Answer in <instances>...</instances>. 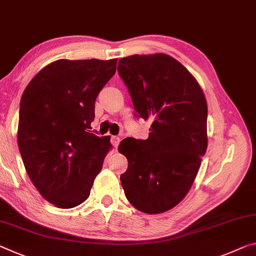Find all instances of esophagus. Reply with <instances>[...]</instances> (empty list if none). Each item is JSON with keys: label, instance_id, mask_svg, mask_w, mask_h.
I'll return each instance as SVG.
<instances>
[{"label": "esophagus", "instance_id": "obj_1", "mask_svg": "<svg viewBox=\"0 0 256 256\" xmlns=\"http://www.w3.org/2000/svg\"><path fill=\"white\" fill-rule=\"evenodd\" d=\"M110 141H112V144L114 146V147H117V146L120 144V139L118 136H112V139H110Z\"/></svg>", "mask_w": 256, "mask_h": 256}]
</instances>
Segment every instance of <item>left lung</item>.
Returning <instances> with one entry per match:
<instances>
[{"label":"left lung","instance_id":"8db88e82","mask_svg":"<svg viewBox=\"0 0 256 256\" xmlns=\"http://www.w3.org/2000/svg\"><path fill=\"white\" fill-rule=\"evenodd\" d=\"M117 70L136 116L152 120L147 140L120 144L128 162L122 186L136 210L163 213L188 194L208 149L204 92L184 64L164 54L122 58Z\"/></svg>","mask_w":256,"mask_h":256}]
</instances>
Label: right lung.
I'll return each instance as SVG.
<instances>
[{
  "instance_id": "right-lung-1",
  "label": "right lung",
  "mask_w": 256,
  "mask_h": 256,
  "mask_svg": "<svg viewBox=\"0 0 256 256\" xmlns=\"http://www.w3.org/2000/svg\"><path fill=\"white\" fill-rule=\"evenodd\" d=\"M117 59L48 64L22 93L18 146L28 176L44 200L72 208L90 196L112 148L91 131L94 102L116 72Z\"/></svg>"
}]
</instances>
